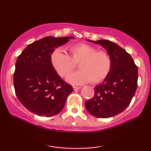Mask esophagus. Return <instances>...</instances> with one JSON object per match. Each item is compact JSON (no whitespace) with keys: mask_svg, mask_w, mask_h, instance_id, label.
Returning a JSON list of instances; mask_svg holds the SVG:
<instances>
[{"mask_svg":"<svg viewBox=\"0 0 151 151\" xmlns=\"http://www.w3.org/2000/svg\"><path fill=\"white\" fill-rule=\"evenodd\" d=\"M73 88L74 91H77V90L80 89V88H81V87H80V86H73Z\"/></svg>","mask_w":151,"mask_h":151,"instance_id":"34e87169","label":"esophagus"}]
</instances>
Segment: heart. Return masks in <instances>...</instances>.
Wrapping results in <instances>:
<instances>
[{
    "instance_id": "obj_1",
    "label": "heart",
    "mask_w": 151,
    "mask_h": 151,
    "mask_svg": "<svg viewBox=\"0 0 151 151\" xmlns=\"http://www.w3.org/2000/svg\"><path fill=\"white\" fill-rule=\"evenodd\" d=\"M69 55L57 49L50 57L51 65L61 77H65L78 64L80 71L67 76V80L72 84H82L89 82L97 84L109 75L111 60L108 53L97 51L94 47L84 43L71 45L68 48Z\"/></svg>"
}]
</instances>
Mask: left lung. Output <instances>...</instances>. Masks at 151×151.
Segmentation results:
<instances>
[{"label": "left lung", "mask_w": 151, "mask_h": 151, "mask_svg": "<svg viewBox=\"0 0 151 151\" xmlns=\"http://www.w3.org/2000/svg\"><path fill=\"white\" fill-rule=\"evenodd\" d=\"M106 49L111 60V69L102 83L95 86V95L85 106L92 115L100 118L115 116L129 106L137 86V67L131 55L107 40L93 41Z\"/></svg>", "instance_id": "8db88e82"}]
</instances>
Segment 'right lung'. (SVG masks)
Returning <instances> with one entry per match:
<instances>
[{"label":"right lung","instance_id":"1","mask_svg":"<svg viewBox=\"0 0 151 151\" xmlns=\"http://www.w3.org/2000/svg\"><path fill=\"white\" fill-rule=\"evenodd\" d=\"M74 37H45L29 45L18 57L14 73L16 96L25 108L39 116H53L65 106L71 85L53 69L51 53Z\"/></svg>","mask_w":151,"mask_h":151}]
</instances>
